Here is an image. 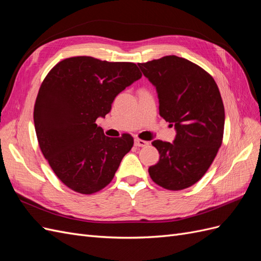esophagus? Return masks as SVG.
Instances as JSON below:
<instances>
[{"label":"esophagus","instance_id":"1","mask_svg":"<svg viewBox=\"0 0 261 261\" xmlns=\"http://www.w3.org/2000/svg\"><path fill=\"white\" fill-rule=\"evenodd\" d=\"M134 143H135L136 147H146V146L149 145L148 141L143 140V139H139V138H136L135 140H134Z\"/></svg>","mask_w":261,"mask_h":261}]
</instances>
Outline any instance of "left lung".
<instances>
[{
  "label": "left lung",
  "instance_id": "obj_1",
  "mask_svg": "<svg viewBox=\"0 0 261 261\" xmlns=\"http://www.w3.org/2000/svg\"><path fill=\"white\" fill-rule=\"evenodd\" d=\"M138 66L155 87L160 115L176 130L172 144L152 141L160 159L149 175L169 191L191 187L208 171L222 144L225 114L218 86L203 68L176 55Z\"/></svg>",
  "mask_w": 261,
  "mask_h": 261
}]
</instances>
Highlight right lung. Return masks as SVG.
<instances>
[{"instance_id":"obj_1","label":"right lung","mask_w":261,"mask_h":261,"mask_svg":"<svg viewBox=\"0 0 261 261\" xmlns=\"http://www.w3.org/2000/svg\"><path fill=\"white\" fill-rule=\"evenodd\" d=\"M140 77L135 63L91 57L63 60L45 76L34 110L38 143L55 175L72 191L90 195L113 179L134 138L108 137L96 120Z\"/></svg>"}]
</instances>
